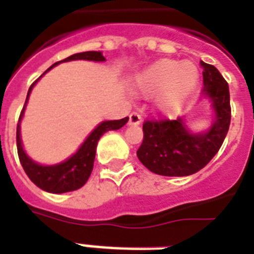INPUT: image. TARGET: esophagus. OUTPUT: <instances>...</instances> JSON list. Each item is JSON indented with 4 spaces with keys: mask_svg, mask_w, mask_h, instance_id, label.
Returning a JSON list of instances; mask_svg holds the SVG:
<instances>
[{
    "mask_svg": "<svg viewBox=\"0 0 254 254\" xmlns=\"http://www.w3.org/2000/svg\"><path fill=\"white\" fill-rule=\"evenodd\" d=\"M141 124V116L138 113L133 112L129 116V125H140Z\"/></svg>",
    "mask_w": 254,
    "mask_h": 254,
    "instance_id": "esophagus-1",
    "label": "esophagus"
}]
</instances>
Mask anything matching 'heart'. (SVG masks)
<instances>
[{"label":"heart","instance_id":"1","mask_svg":"<svg viewBox=\"0 0 254 254\" xmlns=\"http://www.w3.org/2000/svg\"><path fill=\"white\" fill-rule=\"evenodd\" d=\"M198 82L199 69L192 62L160 59L138 72L133 86L141 95H155L156 110L171 117L183 108Z\"/></svg>","mask_w":254,"mask_h":254}]
</instances>
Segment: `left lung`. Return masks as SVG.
I'll return each mask as SVG.
<instances>
[{
	"label": "left lung",
	"instance_id": "8db88e82",
	"mask_svg": "<svg viewBox=\"0 0 254 254\" xmlns=\"http://www.w3.org/2000/svg\"><path fill=\"white\" fill-rule=\"evenodd\" d=\"M203 68L202 99L213 110V121L206 130L192 132L185 117L175 121H146L144 140L137 157L146 168L163 176H189L198 172L214 156L230 125L229 84L214 65L200 62Z\"/></svg>",
	"mask_w": 254,
	"mask_h": 254
}]
</instances>
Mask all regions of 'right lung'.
<instances>
[{
  "mask_svg": "<svg viewBox=\"0 0 254 254\" xmlns=\"http://www.w3.org/2000/svg\"><path fill=\"white\" fill-rule=\"evenodd\" d=\"M72 60L105 62L106 59H105V56L102 55L101 51L79 52V54H74V55L65 58L64 60H60L55 64H52L46 72H48L51 68H54L59 63L72 62ZM37 80L28 90L27 101H25V105H24L21 114H20V120H18V124H17V152H18V159L21 161L22 168L25 171V174L28 175V178L39 189L44 190L47 192H52V194H63V192L75 191V190L80 189L82 186H84V183L87 182L90 175H91V171H93L94 167V159H95V151H97V144H98V140L101 138V136L103 133L109 132V130H117V129L122 127L127 124L129 118L125 117L122 120L102 121L97 125V127L82 142V145L78 148V151L75 152L74 155L69 156L68 159H65L64 161H60L58 164H39L37 161L32 160L31 157L28 156L21 141V120L24 117V112H25L27 103L29 101L32 89L35 87Z\"/></svg>",
  "mask_w": 254,
  "mask_h": 254,
  "instance_id": "obj_1",
  "label": "right lung"
}]
</instances>
